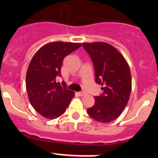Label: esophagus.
Wrapping results in <instances>:
<instances>
[{"label":"esophagus","instance_id":"esophagus-1","mask_svg":"<svg viewBox=\"0 0 158 158\" xmlns=\"http://www.w3.org/2000/svg\"><path fill=\"white\" fill-rule=\"evenodd\" d=\"M78 94H79V96H84V95H86V93H85V92H79Z\"/></svg>","mask_w":158,"mask_h":158}]
</instances>
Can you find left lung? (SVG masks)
Returning <instances> with one entry per match:
<instances>
[{
	"instance_id": "8db88e82",
	"label": "left lung",
	"mask_w": 158,
	"mask_h": 158,
	"mask_svg": "<svg viewBox=\"0 0 158 158\" xmlns=\"http://www.w3.org/2000/svg\"><path fill=\"white\" fill-rule=\"evenodd\" d=\"M93 63L95 82L102 85L103 93L95 97V104L87 109L93 119L109 123L120 116L131 91L129 66L119 51L107 43H83Z\"/></svg>"
}]
</instances>
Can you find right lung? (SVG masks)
<instances>
[{
    "label": "right lung",
    "mask_w": 158,
    "mask_h": 158,
    "mask_svg": "<svg viewBox=\"0 0 158 158\" xmlns=\"http://www.w3.org/2000/svg\"><path fill=\"white\" fill-rule=\"evenodd\" d=\"M82 46L79 43L51 42L43 46L34 54L28 66L26 88L33 109L49 119L61 116L75 93L56 82L61 76L63 60Z\"/></svg>",
    "instance_id": "1"
}]
</instances>
